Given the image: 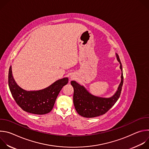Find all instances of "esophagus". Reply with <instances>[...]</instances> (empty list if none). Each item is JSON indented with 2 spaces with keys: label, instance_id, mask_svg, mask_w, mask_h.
<instances>
[{
  "label": "esophagus",
  "instance_id": "34e87169",
  "mask_svg": "<svg viewBox=\"0 0 149 149\" xmlns=\"http://www.w3.org/2000/svg\"><path fill=\"white\" fill-rule=\"evenodd\" d=\"M70 79H74V77H73V76H71V77H70Z\"/></svg>",
  "mask_w": 149,
  "mask_h": 149
}]
</instances>
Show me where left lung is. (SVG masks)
<instances>
[{
    "mask_svg": "<svg viewBox=\"0 0 149 149\" xmlns=\"http://www.w3.org/2000/svg\"><path fill=\"white\" fill-rule=\"evenodd\" d=\"M116 56L120 64L121 79L117 91L112 97L102 98L93 95L84 86H81L76 81H72L71 82L74 88L73 101L74 107L80 116L86 118H93L103 115L113 107L119 98L123 84V74L122 65L117 54H116Z\"/></svg>",
    "mask_w": 149,
    "mask_h": 149,
    "instance_id": "left-lung-1",
    "label": "left lung"
}]
</instances>
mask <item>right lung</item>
Masks as SVG:
<instances>
[{"label":"right lung","mask_w":149,"mask_h":149,"mask_svg":"<svg viewBox=\"0 0 149 149\" xmlns=\"http://www.w3.org/2000/svg\"><path fill=\"white\" fill-rule=\"evenodd\" d=\"M68 82V78L57 80L48 87L39 91H26L21 88L13 79L10 67L8 83L15 101L24 111L34 114H45L53 109L55 100L62 88Z\"/></svg>","instance_id":"add662e5"}]
</instances>
